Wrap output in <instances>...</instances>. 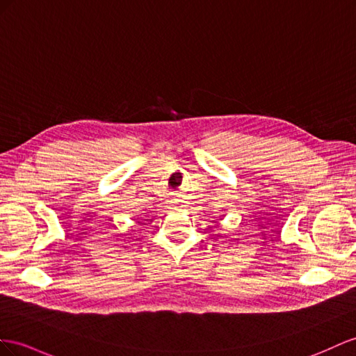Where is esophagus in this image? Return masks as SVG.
<instances>
[{"mask_svg":"<svg viewBox=\"0 0 356 356\" xmlns=\"http://www.w3.org/2000/svg\"><path fill=\"white\" fill-rule=\"evenodd\" d=\"M176 203H177V204H180V200H179V198H176Z\"/></svg>","mask_w":356,"mask_h":356,"instance_id":"obj_1","label":"esophagus"}]
</instances>
